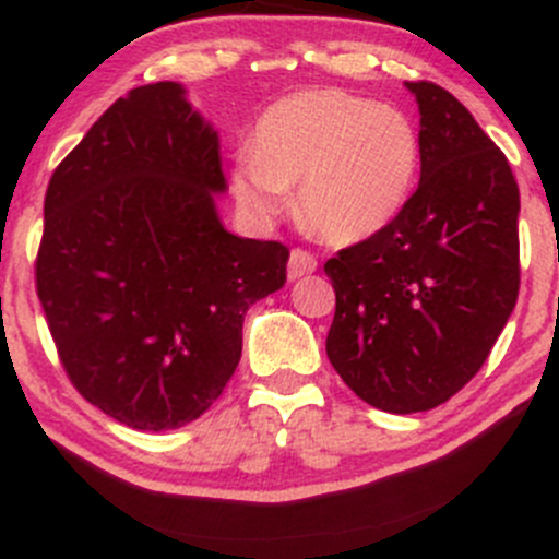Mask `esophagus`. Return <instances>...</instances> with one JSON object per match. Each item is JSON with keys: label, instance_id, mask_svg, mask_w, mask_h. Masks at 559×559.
Returning a JSON list of instances; mask_svg holds the SVG:
<instances>
[{"label": "esophagus", "instance_id": "esophagus-1", "mask_svg": "<svg viewBox=\"0 0 559 559\" xmlns=\"http://www.w3.org/2000/svg\"><path fill=\"white\" fill-rule=\"evenodd\" d=\"M318 269V258L307 250H293L290 261H287V277L298 280L304 274H312Z\"/></svg>", "mask_w": 559, "mask_h": 559}]
</instances>
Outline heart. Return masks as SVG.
Listing matches in <instances>:
<instances>
[{"label":"heart","mask_w":559,"mask_h":559,"mask_svg":"<svg viewBox=\"0 0 559 559\" xmlns=\"http://www.w3.org/2000/svg\"><path fill=\"white\" fill-rule=\"evenodd\" d=\"M419 134L406 112L347 91H301L255 120L250 153L231 169L234 195L252 217L272 221L285 191L309 231L358 245L395 223L419 175Z\"/></svg>","instance_id":"heart-1"}]
</instances>
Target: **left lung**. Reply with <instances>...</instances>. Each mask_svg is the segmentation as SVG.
<instances>
[{
	"label": "left lung",
	"mask_w": 559,
	"mask_h": 559,
	"mask_svg": "<svg viewBox=\"0 0 559 559\" xmlns=\"http://www.w3.org/2000/svg\"><path fill=\"white\" fill-rule=\"evenodd\" d=\"M419 107V186L395 223L325 263V353L358 399L428 412L471 382L520 293V188L474 115L436 83Z\"/></svg>",
	"instance_id": "8db88e82"
}]
</instances>
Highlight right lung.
Wrapping results in <instances>:
<instances>
[{"label":"right lung","mask_w":559,"mask_h":559,"mask_svg":"<svg viewBox=\"0 0 559 559\" xmlns=\"http://www.w3.org/2000/svg\"><path fill=\"white\" fill-rule=\"evenodd\" d=\"M226 191L221 136L171 80L115 102L50 177L39 304L80 395L134 430L215 404L247 309L285 285L287 247L226 231Z\"/></svg>","instance_id":"add662e5"}]
</instances>
